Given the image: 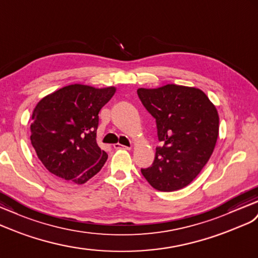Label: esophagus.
Returning <instances> with one entry per match:
<instances>
[{"label": "esophagus", "mask_w": 258, "mask_h": 258, "mask_svg": "<svg viewBox=\"0 0 258 258\" xmlns=\"http://www.w3.org/2000/svg\"><path fill=\"white\" fill-rule=\"evenodd\" d=\"M113 147L114 149H131V146H125V145L121 144H114Z\"/></svg>", "instance_id": "esophagus-1"}]
</instances>
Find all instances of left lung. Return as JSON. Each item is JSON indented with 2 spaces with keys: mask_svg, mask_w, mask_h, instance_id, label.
<instances>
[{
  "mask_svg": "<svg viewBox=\"0 0 258 258\" xmlns=\"http://www.w3.org/2000/svg\"><path fill=\"white\" fill-rule=\"evenodd\" d=\"M143 105L155 117L162 146L142 174L161 192L185 187L201 172L216 146L219 116L201 89L169 84L137 89Z\"/></svg>",
  "mask_w": 258,
  "mask_h": 258,
  "instance_id": "8db88e82",
  "label": "left lung"
}]
</instances>
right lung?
<instances>
[{"instance_id":"obj_1","label":"right lung","mask_w":258,"mask_h":258,"mask_svg":"<svg viewBox=\"0 0 258 258\" xmlns=\"http://www.w3.org/2000/svg\"><path fill=\"white\" fill-rule=\"evenodd\" d=\"M115 88L70 85L42 98L32 112L30 141L49 172L84 184L108 159L96 141L99 112Z\"/></svg>"}]
</instances>
